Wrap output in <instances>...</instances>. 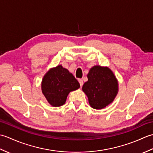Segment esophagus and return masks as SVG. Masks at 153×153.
Instances as JSON below:
<instances>
[{
    "mask_svg": "<svg viewBox=\"0 0 153 153\" xmlns=\"http://www.w3.org/2000/svg\"><path fill=\"white\" fill-rule=\"evenodd\" d=\"M78 82H79V85H80V86H81V87H82V86H83V80H82V79H78Z\"/></svg>",
    "mask_w": 153,
    "mask_h": 153,
    "instance_id": "34e87169",
    "label": "esophagus"
}]
</instances>
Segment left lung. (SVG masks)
<instances>
[{"label":"left lung","instance_id":"1","mask_svg":"<svg viewBox=\"0 0 153 153\" xmlns=\"http://www.w3.org/2000/svg\"><path fill=\"white\" fill-rule=\"evenodd\" d=\"M87 78L82 89L92 108L101 109L113 101L118 93V82L108 68L93 66L87 74Z\"/></svg>","mask_w":153,"mask_h":153}]
</instances>
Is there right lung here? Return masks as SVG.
Returning a JSON list of instances; mask_svg holds the SVG:
<instances>
[{
	"instance_id": "right-lung-1",
	"label": "right lung",
	"mask_w": 153,
	"mask_h": 153,
	"mask_svg": "<svg viewBox=\"0 0 153 153\" xmlns=\"http://www.w3.org/2000/svg\"><path fill=\"white\" fill-rule=\"evenodd\" d=\"M79 83L66 68L60 65L52 68L42 81V92L53 106L63 105L70 91L79 88Z\"/></svg>"
}]
</instances>
